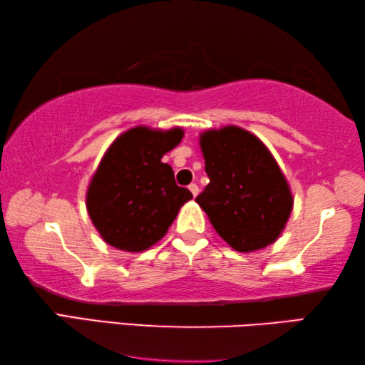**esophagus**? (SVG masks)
Returning a JSON list of instances; mask_svg holds the SVG:
<instances>
[{"instance_id":"34e87169","label":"esophagus","mask_w":365,"mask_h":365,"mask_svg":"<svg viewBox=\"0 0 365 365\" xmlns=\"http://www.w3.org/2000/svg\"><path fill=\"white\" fill-rule=\"evenodd\" d=\"M189 190H190V194H192L194 197L199 194V186H197L195 182H192V184H189Z\"/></svg>"}]
</instances>
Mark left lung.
Returning <instances> with one entry per match:
<instances>
[{"label": "left lung", "mask_w": 365, "mask_h": 365, "mask_svg": "<svg viewBox=\"0 0 365 365\" xmlns=\"http://www.w3.org/2000/svg\"><path fill=\"white\" fill-rule=\"evenodd\" d=\"M210 182L195 197L232 249L250 252L277 241L292 210L282 170L254 134L228 126L200 135Z\"/></svg>", "instance_id": "8db88e82"}]
</instances>
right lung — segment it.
Masks as SVG:
<instances>
[{"mask_svg":"<svg viewBox=\"0 0 365 365\" xmlns=\"http://www.w3.org/2000/svg\"><path fill=\"white\" fill-rule=\"evenodd\" d=\"M182 139V129L134 128L101 158L87 190V212L101 237L126 252H142L166 235L192 194L179 187L161 158Z\"/></svg>","mask_w":365,"mask_h":365,"instance_id":"1","label":"right lung"}]
</instances>
